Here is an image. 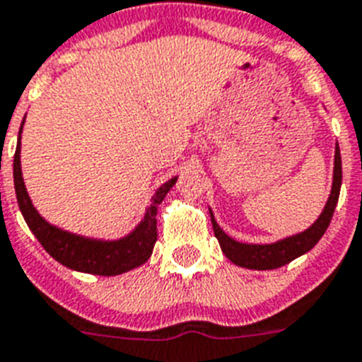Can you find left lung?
I'll return each instance as SVG.
<instances>
[{"label": "left lung", "mask_w": 362, "mask_h": 362, "mask_svg": "<svg viewBox=\"0 0 362 362\" xmlns=\"http://www.w3.org/2000/svg\"><path fill=\"white\" fill-rule=\"evenodd\" d=\"M341 187V157L340 148L336 144L334 153V180H332V192L328 195V201L325 209H322L321 216L317 218L313 226H310L308 230L298 233V235L286 237L272 245H247V243H239L235 239H231L230 235H226L222 228L216 224V220L212 216L211 211V222L214 235H216L220 248L228 258H230L235 266L247 267V269H277L281 266H286L288 262H292L298 256L310 252L311 248L315 247L319 239L325 235L332 214H334L336 203L340 197Z\"/></svg>", "instance_id": "1"}]
</instances>
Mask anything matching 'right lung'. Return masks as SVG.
I'll return each instance as SVG.
<instances>
[{
	"instance_id": "1",
	"label": "right lung",
	"mask_w": 362,
	"mask_h": 362,
	"mask_svg": "<svg viewBox=\"0 0 362 362\" xmlns=\"http://www.w3.org/2000/svg\"><path fill=\"white\" fill-rule=\"evenodd\" d=\"M24 123V121H22ZM22 132V127H21ZM21 132H18V144H16L15 161H13V176H15V192L18 209L26 220L28 228L32 230L41 247L60 262L62 266L76 269V272L93 273V275H119L131 272L134 267L142 266L151 256L153 245L157 241V206L165 199V195L176 184V176L165 182L156 195L151 197L150 206L146 209L144 220L123 239L117 241H100L89 237L76 235L64 231L47 222L40 212L35 211L32 201L28 197L26 186L22 180L21 170Z\"/></svg>"
}]
</instances>
